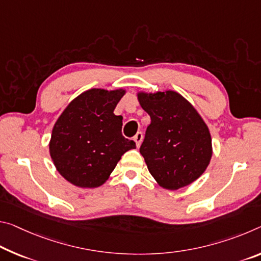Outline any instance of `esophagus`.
<instances>
[{
	"label": "esophagus",
	"instance_id": "1",
	"mask_svg": "<svg viewBox=\"0 0 261 261\" xmlns=\"http://www.w3.org/2000/svg\"><path fill=\"white\" fill-rule=\"evenodd\" d=\"M134 140H135V143H136V145H137V147H139L140 144H142V142H143V134H142V132H137V134H136V136L134 137Z\"/></svg>",
	"mask_w": 261,
	"mask_h": 261
}]
</instances>
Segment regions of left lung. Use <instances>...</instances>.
Returning a JSON list of instances; mask_svg holds the SVG:
<instances>
[{
  "label": "left lung",
  "instance_id": "obj_1",
  "mask_svg": "<svg viewBox=\"0 0 261 261\" xmlns=\"http://www.w3.org/2000/svg\"><path fill=\"white\" fill-rule=\"evenodd\" d=\"M137 98L150 115L140 153L160 187L176 190L203 174L213 156L209 127L187 98L175 90L147 93Z\"/></svg>",
  "mask_w": 261,
  "mask_h": 261
}]
</instances>
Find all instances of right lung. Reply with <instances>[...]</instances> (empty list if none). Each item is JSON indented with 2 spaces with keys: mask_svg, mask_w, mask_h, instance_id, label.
<instances>
[{
  "mask_svg": "<svg viewBox=\"0 0 261 261\" xmlns=\"http://www.w3.org/2000/svg\"><path fill=\"white\" fill-rule=\"evenodd\" d=\"M126 89L92 88L77 95L58 117L48 150L59 174L80 188L100 187L134 140L122 135V116L114 110Z\"/></svg>",
  "mask_w": 261,
  "mask_h": 261,
  "instance_id": "right-lung-1",
  "label": "right lung"
}]
</instances>
